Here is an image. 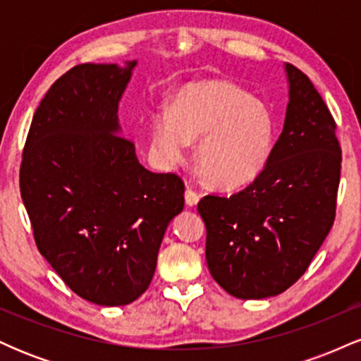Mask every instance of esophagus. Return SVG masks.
I'll use <instances>...</instances> for the list:
<instances>
[{
    "mask_svg": "<svg viewBox=\"0 0 361 361\" xmlns=\"http://www.w3.org/2000/svg\"><path fill=\"white\" fill-rule=\"evenodd\" d=\"M198 200H200V195H198V192L197 190H193V188H186V192H185V202H186V205L188 207H195L198 204Z\"/></svg>",
    "mask_w": 361,
    "mask_h": 361,
    "instance_id": "esophagus-1",
    "label": "esophagus"
}]
</instances>
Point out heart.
<instances>
[{
    "label": "heart",
    "mask_w": 361,
    "mask_h": 361,
    "mask_svg": "<svg viewBox=\"0 0 361 361\" xmlns=\"http://www.w3.org/2000/svg\"><path fill=\"white\" fill-rule=\"evenodd\" d=\"M198 140L197 163L210 183L238 188L263 171L275 144L270 109L227 80H205L176 91L169 111L151 122V142L166 163H180L188 140Z\"/></svg>",
    "instance_id": "1"
}]
</instances>
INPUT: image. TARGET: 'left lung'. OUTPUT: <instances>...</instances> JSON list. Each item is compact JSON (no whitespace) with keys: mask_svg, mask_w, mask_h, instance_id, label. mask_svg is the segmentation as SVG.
<instances>
[{"mask_svg":"<svg viewBox=\"0 0 361 361\" xmlns=\"http://www.w3.org/2000/svg\"><path fill=\"white\" fill-rule=\"evenodd\" d=\"M290 100L263 171L231 197L205 195L214 280L238 299H267L304 275L336 217L341 146L336 122L307 74L287 64Z\"/></svg>","mask_w":361,"mask_h":361,"instance_id":"left-lung-1","label":"left lung"}]
</instances>
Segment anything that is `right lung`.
Listing matches in <instances>:
<instances>
[{
  "label": "right lung",
  "mask_w": 361,
  "mask_h": 361,
  "mask_svg": "<svg viewBox=\"0 0 361 361\" xmlns=\"http://www.w3.org/2000/svg\"><path fill=\"white\" fill-rule=\"evenodd\" d=\"M135 61L80 64L37 106L25 140L20 193L40 255L74 293L127 305L146 292L185 183L152 173L120 135L118 102Z\"/></svg>",
  "instance_id": "add662e5"
}]
</instances>
